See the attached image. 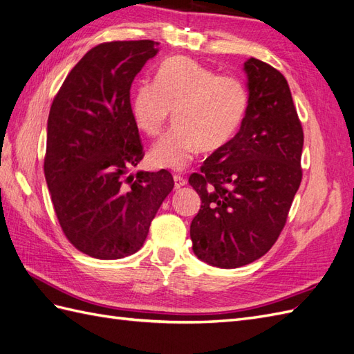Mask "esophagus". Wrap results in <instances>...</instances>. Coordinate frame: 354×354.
I'll use <instances>...</instances> for the list:
<instances>
[{"instance_id":"1","label":"esophagus","mask_w":354,"mask_h":354,"mask_svg":"<svg viewBox=\"0 0 354 354\" xmlns=\"http://www.w3.org/2000/svg\"><path fill=\"white\" fill-rule=\"evenodd\" d=\"M186 183H187V180H186L183 176H180V174H174V186H176V189L183 187Z\"/></svg>"}]
</instances>
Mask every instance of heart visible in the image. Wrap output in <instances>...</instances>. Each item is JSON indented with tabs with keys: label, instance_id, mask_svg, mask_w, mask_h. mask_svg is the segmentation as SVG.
Returning <instances> with one entry per match:
<instances>
[{
	"label": "heart",
	"instance_id": "heart-1",
	"mask_svg": "<svg viewBox=\"0 0 354 354\" xmlns=\"http://www.w3.org/2000/svg\"><path fill=\"white\" fill-rule=\"evenodd\" d=\"M250 95L235 75H218L187 56H173L159 65L155 83L142 82L132 93L136 125L156 137L174 113L176 125L151 147L156 168L185 169L196 151H217L241 128Z\"/></svg>",
	"mask_w": 354,
	"mask_h": 354
}]
</instances>
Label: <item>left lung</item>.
<instances>
[{
    "label": "left lung",
    "instance_id": "obj_1",
    "mask_svg": "<svg viewBox=\"0 0 354 354\" xmlns=\"http://www.w3.org/2000/svg\"><path fill=\"white\" fill-rule=\"evenodd\" d=\"M244 71L250 102L240 131L189 177L203 203L190 223L194 253L218 268L270 250L302 180L304 131L288 80L256 58Z\"/></svg>",
    "mask_w": 354,
    "mask_h": 354
}]
</instances>
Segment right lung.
I'll list each match as a JSON object with an SVG mask.
<instances>
[{"label": "right lung", "mask_w": 354, "mask_h": 354, "mask_svg": "<svg viewBox=\"0 0 354 354\" xmlns=\"http://www.w3.org/2000/svg\"><path fill=\"white\" fill-rule=\"evenodd\" d=\"M151 40L95 46L64 80L47 119L44 176L62 232L97 259L138 252L174 187L169 171H138L145 156L131 84L159 50Z\"/></svg>", "instance_id": "1"}]
</instances>
